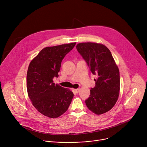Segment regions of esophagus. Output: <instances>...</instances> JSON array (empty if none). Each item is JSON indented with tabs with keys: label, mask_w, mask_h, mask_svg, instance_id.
I'll use <instances>...</instances> for the list:
<instances>
[{
	"label": "esophagus",
	"mask_w": 147,
	"mask_h": 147,
	"mask_svg": "<svg viewBox=\"0 0 147 147\" xmlns=\"http://www.w3.org/2000/svg\"><path fill=\"white\" fill-rule=\"evenodd\" d=\"M75 92H76V94H78L79 92L80 91V89H76L75 90Z\"/></svg>",
	"instance_id": "34e87169"
}]
</instances>
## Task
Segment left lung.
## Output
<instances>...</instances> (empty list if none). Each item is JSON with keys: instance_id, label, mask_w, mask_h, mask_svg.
Returning <instances> with one entry per match:
<instances>
[{"instance_id": "left-lung-1", "label": "left lung", "mask_w": 147, "mask_h": 147, "mask_svg": "<svg viewBox=\"0 0 147 147\" xmlns=\"http://www.w3.org/2000/svg\"><path fill=\"white\" fill-rule=\"evenodd\" d=\"M76 49L86 62L95 79V86L91 88L85 103L97 115L109 111L115 105L120 90L119 71L111 52L105 45L85 42L76 45Z\"/></svg>"}]
</instances>
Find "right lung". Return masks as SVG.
Returning a JSON list of instances; mask_svg holds the SVG:
<instances>
[{
    "mask_svg": "<svg viewBox=\"0 0 147 147\" xmlns=\"http://www.w3.org/2000/svg\"><path fill=\"white\" fill-rule=\"evenodd\" d=\"M76 42L45 48L30 63L27 72L26 86L33 105L43 115L58 118L68 109L73 92L53 83L58 78L61 62Z\"/></svg>",
    "mask_w": 147,
    "mask_h": 147,
    "instance_id": "obj_1",
    "label": "right lung"
}]
</instances>
